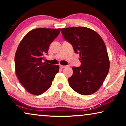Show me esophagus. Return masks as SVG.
I'll use <instances>...</instances> for the list:
<instances>
[{
  "instance_id": "1",
  "label": "esophagus",
  "mask_w": 126,
  "mask_h": 126,
  "mask_svg": "<svg viewBox=\"0 0 126 126\" xmlns=\"http://www.w3.org/2000/svg\"><path fill=\"white\" fill-rule=\"evenodd\" d=\"M60 67L61 68H66L67 66H65V65H60Z\"/></svg>"
}]
</instances>
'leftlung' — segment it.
Segmentation results:
<instances>
[{
  "instance_id": "8db88e82",
  "label": "left lung",
  "mask_w": 126,
  "mask_h": 126,
  "mask_svg": "<svg viewBox=\"0 0 126 126\" xmlns=\"http://www.w3.org/2000/svg\"><path fill=\"white\" fill-rule=\"evenodd\" d=\"M61 32L80 56V66L73 67V75L68 79L70 87L82 95L94 94L109 71L110 61L104 41L99 34L87 27L63 28Z\"/></svg>"
}]
</instances>
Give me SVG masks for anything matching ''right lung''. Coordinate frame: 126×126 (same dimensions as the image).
Segmentation results:
<instances>
[{"mask_svg": "<svg viewBox=\"0 0 126 126\" xmlns=\"http://www.w3.org/2000/svg\"><path fill=\"white\" fill-rule=\"evenodd\" d=\"M60 29L38 28L29 32L19 45L15 56V72L27 92L40 95L51 87L58 65L43 63L50 45Z\"/></svg>", "mask_w": 126, "mask_h": 126, "instance_id": "add662e5", "label": "right lung"}]
</instances>
